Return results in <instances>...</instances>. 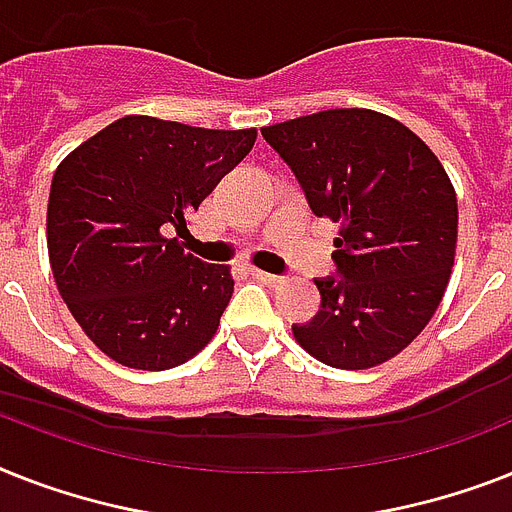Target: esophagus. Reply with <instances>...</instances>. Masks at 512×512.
<instances>
[{"mask_svg": "<svg viewBox=\"0 0 512 512\" xmlns=\"http://www.w3.org/2000/svg\"><path fill=\"white\" fill-rule=\"evenodd\" d=\"M249 273H252V278H257V281H263V284H270V286L281 284V276H273V273H265V270L249 268Z\"/></svg>", "mask_w": 512, "mask_h": 512, "instance_id": "34e87169", "label": "esophagus"}]
</instances>
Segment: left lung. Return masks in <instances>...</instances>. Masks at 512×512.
<instances>
[{
	"label": "left lung",
	"instance_id": "obj_1",
	"mask_svg": "<svg viewBox=\"0 0 512 512\" xmlns=\"http://www.w3.org/2000/svg\"><path fill=\"white\" fill-rule=\"evenodd\" d=\"M318 218L339 223L336 276L294 339L321 363L363 371L402 352L442 302L458 242V199L442 162L400 120L323 110L263 128Z\"/></svg>",
	"mask_w": 512,
	"mask_h": 512
}]
</instances>
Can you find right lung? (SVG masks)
I'll return each instance as SVG.
<instances>
[{"instance_id":"right-lung-1","label":"right lung","mask_w":512,"mask_h":512,"mask_svg":"<svg viewBox=\"0 0 512 512\" xmlns=\"http://www.w3.org/2000/svg\"><path fill=\"white\" fill-rule=\"evenodd\" d=\"M255 139V128L213 131L126 115L54 170V281L83 334L115 363L168 371L213 339L234 278L162 231H186V218Z\"/></svg>"}]
</instances>
